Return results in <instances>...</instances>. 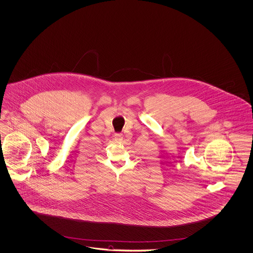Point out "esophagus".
<instances>
[{
	"mask_svg": "<svg viewBox=\"0 0 253 253\" xmlns=\"http://www.w3.org/2000/svg\"><path fill=\"white\" fill-rule=\"evenodd\" d=\"M114 140L116 143H121L123 141V135L121 133H116L114 135Z\"/></svg>",
	"mask_w": 253,
	"mask_h": 253,
	"instance_id": "34e87169",
	"label": "esophagus"
}]
</instances>
